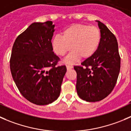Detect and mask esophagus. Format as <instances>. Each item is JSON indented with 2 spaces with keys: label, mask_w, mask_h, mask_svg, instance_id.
Segmentation results:
<instances>
[{
  "label": "esophagus",
  "mask_w": 131,
  "mask_h": 131,
  "mask_svg": "<svg viewBox=\"0 0 131 131\" xmlns=\"http://www.w3.org/2000/svg\"><path fill=\"white\" fill-rule=\"evenodd\" d=\"M66 67H67V70L72 69V68H73V66H72V65H69V64H67V65L66 66Z\"/></svg>",
  "instance_id": "1"
}]
</instances>
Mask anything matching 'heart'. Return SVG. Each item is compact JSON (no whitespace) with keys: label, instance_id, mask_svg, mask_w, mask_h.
<instances>
[{"label":"heart","instance_id":"heart-1","mask_svg":"<svg viewBox=\"0 0 131 131\" xmlns=\"http://www.w3.org/2000/svg\"><path fill=\"white\" fill-rule=\"evenodd\" d=\"M101 41V30L97 27L76 24L63 30L62 36L55 35L51 41L53 51L59 56H64L72 49L65 62L74 63L80 58L88 59L98 50Z\"/></svg>","mask_w":131,"mask_h":131}]
</instances>
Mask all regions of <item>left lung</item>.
<instances>
[{
	"label": "left lung",
	"mask_w": 131,
	"mask_h": 131,
	"mask_svg": "<svg viewBox=\"0 0 131 131\" xmlns=\"http://www.w3.org/2000/svg\"><path fill=\"white\" fill-rule=\"evenodd\" d=\"M96 21L101 32L99 47L81 66H74L77 94L87 102H98L108 96L115 88L120 70L116 37L104 24Z\"/></svg>",
	"instance_id": "obj_1"
}]
</instances>
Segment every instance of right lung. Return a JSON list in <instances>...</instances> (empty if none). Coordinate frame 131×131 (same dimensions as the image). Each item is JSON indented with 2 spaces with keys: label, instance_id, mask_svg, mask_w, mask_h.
I'll list each match as a JSON object with an SVG mask.
<instances>
[{
  "label": "right lung",
  "instance_id": "add662e5",
  "mask_svg": "<svg viewBox=\"0 0 131 131\" xmlns=\"http://www.w3.org/2000/svg\"><path fill=\"white\" fill-rule=\"evenodd\" d=\"M52 21L35 22L15 40L10 59L13 79L20 93L36 105L52 103L60 95L67 72L57 66L59 58L53 52Z\"/></svg>",
  "mask_w": 131,
  "mask_h": 131
}]
</instances>
